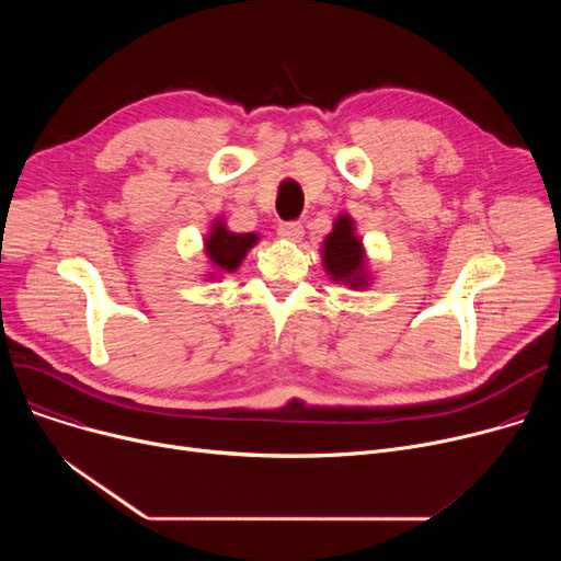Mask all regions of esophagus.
<instances>
[{
    "label": "esophagus",
    "mask_w": 561,
    "mask_h": 561,
    "mask_svg": "<svg viewBox=\"0 0 561 561\" xmlns=\"http://www.w3.org/2000/svg\"><path fill=\"white\" fill-rule=\"evenodd\" d=\"M277 233L286 241H300L305 236V227L300 222H282Z\"/></svg>",
    "instance_id": "obj_1"
}]
</instances>
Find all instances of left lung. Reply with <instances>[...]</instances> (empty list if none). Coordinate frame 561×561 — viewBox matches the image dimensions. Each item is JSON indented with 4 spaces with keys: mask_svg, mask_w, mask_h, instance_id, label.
Here are the masks:
<instances>
[{
    "mask_svg": "<svg viewBox=\"0 0 561 561\" xmlns=\"http://www.w3.org/2000/svg\"><path fill=\"white\" fill-rule=\"evenodd\" d=\"M322 265L334 282H343L352 288H366V259L362 239L355 233V222L350 216H339L332 233L322 245Z\"/></svg>",
    "mask_w": 561,
    "mask_h": 561,
    "instance_id": "8db88e82",
    "label": "left lung"
}]
</instances>
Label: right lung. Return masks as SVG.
Masks as SVG:
<instances>
[{
  "label": "right lung",
  "instance_id": "add662e5",
  "mask_svg": "<svg viewBox=\"0 0 561 561\" xmlns=\"http://www.w3.org/2000/svg\"><path fill=\"white\" fill-rule=\"evenodd\" d=\"M256 241H259L256 233H233L225 227L222 220H218L211 227V233L204 239V248H206V256L211 259V263L218 271L233 273Z\"/></svg>",
  "mask_w": 561,
  "mask_h": 561
}]
</instances>
